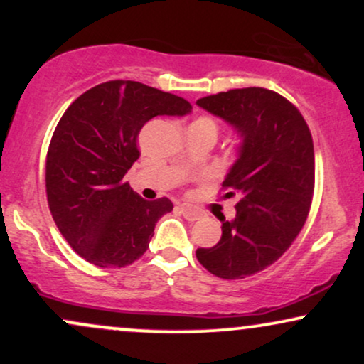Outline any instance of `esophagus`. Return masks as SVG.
Masks as SVG:
<instances>
[{
  "label": "esophagus",
  "mask_w": 364,
  "mask_h": 364,
  "mask_svg": "<svg viewBox=\"0 0 364 364\" xmlns=\"http://www.w3.org/2000/svg\"><path fill=\"white\" fill-rule=\"evenodd\" d=\"M179 208H181L183 215H185L188 220H198L200 217L203 215L202 210H198V208L188 205V203H181V205H179Z\"/></svg>",
  "instance_id": "esophagus-1"
}]
</instances>
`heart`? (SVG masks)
Here are the masks:
<instances>
[{
  "label": "heart",
  "mask_w": 364,
  "mask_h": 364,
  "mask_svg": "<svg viewBox=\"0 0 364 364\" xmlns=\"http://www.w3.org/2000/svg\"><path fill=\"white\" fill-rule=\"evenodd\" d=\"M191 124L208 128V129H212V132H215V133L219 132V124H217V121L214 118H210V116H200V118H196Z\"/></svg>",
  "instance_id": "1"
}]
</instances>
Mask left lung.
<instances>
[{"label": "left lung", "instance_id": "8db88e82", "mask_svg": "<svg viewBox=\"0 0 364 364\" xmlns=\"http://www.w3.org/2000/svg\"><path fill=\"white\" fill-rule=\"evenodd\" d=\"M243 136L240 159L223 183L240 195L235 220L220 219L223 236L196 258L210 274L235 281L277 262L310 214L315 191L311 132L294 104L262 87L232 89L196 101Z\"/></svg>", "mask_w": 364, "mask_h": 364}]
</instances>
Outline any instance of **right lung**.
I'll use <instances>...</instances> for the list:
<instances>
[{
	"label": "right lung",
	"mask_w": 364,
	"mask_h": 364,
	"mask_svg": "<svg viewBox=\"0 0 364 364\" xmlns=\"http://www.w3.org/2000/svg\"><path fill=\"white\" fill-rule=\"evenodd\" d=\"M183 97L133 80L99 83L70 104L46 156V193L68 245L94 265L127 267L147 252L169 198L144 200L124 174L140 157L139 135L156 116H183Z\"/></svg>",
	"instance_id": "obj_1"
}]
</instances>
